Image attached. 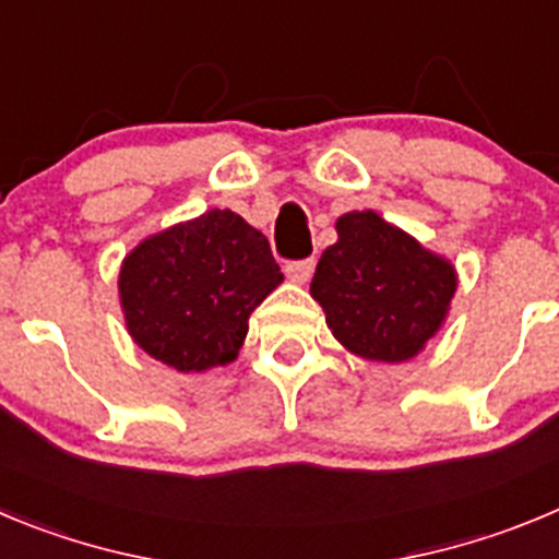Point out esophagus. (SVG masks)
<instances>
[{
  "instance_id": "esophagus-1",
  "label": "esophagus",
  "mask_w": 559,
  "mask_h": 559,
  "mask_svg": "<svg viewBox=\"0 0 559 559\" xmlns=\"http://www.w3.org/2000/svg\"><path fill=\"white\" fill-rule=\"evenodd\" d=\"M313 269H316L313 260H296V263H288V265H285V274H288L290 283L305 285L307 280H310V276H313Z\"/></svg>"
}]
</instances>
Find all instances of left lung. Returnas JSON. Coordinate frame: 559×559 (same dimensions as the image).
<instances>
[{
  "instance_id": "obj_1",
  "label": "left lung",
  "mask_w": 559,
  "mask_h": 559,
  "mask_svg": "<svg viewBox=\"0 0 559 559\" xmlns=\"http://www.w3.org/2000/svg\"><path fill=\"white\" fill-rule=\"evenodd\" d=\"M335 229L310 283L326 326L362 360H413L447 324L457 269L373 210L343 213Z\"/></svg>"
}]
</instances>
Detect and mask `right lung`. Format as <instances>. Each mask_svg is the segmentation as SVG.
Masks as SVG:
<instances>
[{"instance_id":"add662e5","label":"right lung","mask_w":559,"mask_h":559,"mask_svg":"<svg viewBox=\"0 0 559 559\" xmlns=\"http://www.w3.org/2000/svg\"><path fill=\"white\" fill-rule=\"evenodd\" d=\"M283 280L265 235L233 210L213 207L130 249L119 301L127 332L146 355L202 373L238 357L249 316Z\"/></svg>"}]
</instances>
